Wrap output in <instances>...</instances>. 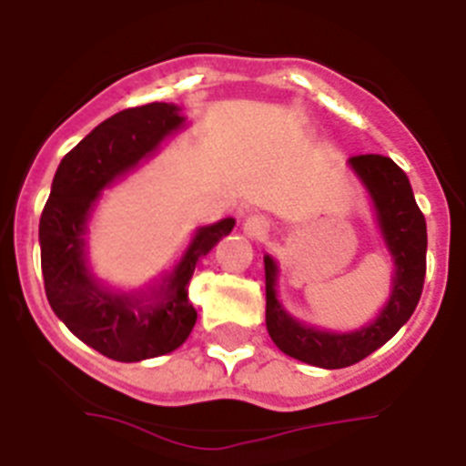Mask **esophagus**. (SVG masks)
<instances>
[{
  "mask_svg": "<svg viewBox=\"0 0 466 466\" xmlns=\"http://www.w3.org/2000/svg\"><path fill=\"white\" fill-rule=\"evenodd\" d=\"M268 229H271V223H268V218L262 216V213H253V216H248L243 220V232L250 238H264L268 234Z\"/></svg>",
  "mask_w": 466,
  "mask_h": 466,
  "instance_id": "esophagus-1",
  "label": "esophagus"
}]
</instances>
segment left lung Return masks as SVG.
Returning a JSON list of instances; mask_svg holds the SVG:
<instances>
[{"mask_svg": "<svg viewBox=\"0 0 466 466\" xmlns=\"http://www.w3.org/2000/svg\"><path fill=\"white\" fill-rule=\"evenodd\" d=\"M377 207L381 234L395 258L393 294L375 324L354 333H326L308 329L287 315L276 299V264L264 258L267 273V329L278 350L303 363L336 370L347 368L389 342L400 326L419 306L425 280L428 229L423 211L416 204L407 174L390 158L380 154H360L350 158Z\"/></svg>", "mask_w": 466, "mask_h": 466, "instance_id": "8db88e82", "label": "left lung"}]
</instances>
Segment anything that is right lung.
<instances>
[{
    "mask_svg": "<svg viewBox=\"0 0 466 466\" xmlns=\"http://www.w3.org/2000/svg\"><path fill=\"white\" fill-rule=\"evenodd\" d=\"M181 121L184 116L169 103H147L112 115L64 156L41 213V268L50 308L82 342L124 363L169 354L184 345L198 319L188 301L195 267L234 228V220L225 218L199 229L163 297L149 306L103 292L86 273L82 234L91 204Z\"/></svg>",
    "mask_w": 466,
    "mask_h": 466,
    "instance_id": "right-lung-1",
    "label": "right lung"
}]
</instances>
